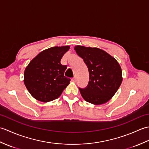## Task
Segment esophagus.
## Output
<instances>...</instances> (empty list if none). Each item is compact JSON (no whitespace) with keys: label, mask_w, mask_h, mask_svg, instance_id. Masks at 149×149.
Wrapping results in <instances>:
<instances>
[{"label":"esophagus","mask_w":149,"mask_h":149,"mask_svg":"<svg viewBox=\"0 0 149 149\" xmlns=\"http://www.w3.org/2000/svg\"><path fill=\"white\" fill-rule=\"evenodd\" d=\"M71 81H72V82H74V83H75V82H76V78L75 77H73L72 79H71Z\"/></svg>","instance_id":"34e87169"}]
</instances>
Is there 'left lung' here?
Returning a JSON list of instances; mask_svg holds the SVG:
<instances>
[{
	"label": "left lung",
	"mask_w": 149,
	"mask_h": 149,
	"mask_svg": "<svg viewBox=\"0 0 149 149\" xmlns=\"http://www.w3.org/2000/svg\"><path fill=\"white\" fill-rule=\"evenodd\" d=\"M75 50L83 59L90 74L87 86L79 88L82 97L87 102L97 105L107 102L122 83V69L118 63L100 49L77 45Z\"/></svg>",
	"instance_id": "8db88e82"
}]
</instances>
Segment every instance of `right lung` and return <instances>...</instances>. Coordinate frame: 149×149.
<instances>
[{"mask_svg":"<svg viewBox=\"0 0 149 149\" xmlns=\"http://www.w3.org/2000/svg\"><path fill=\"white\" fill-rule=\"evenodd\" d=\"M69 46L54 47L37 55L24 72V84L31 95L41 102H49L61 95L70 79L64 75L66 65L61 64Z\"/></svg>","mask_w":149,"mask_h":149,"instance_id":"obj_1","label":"right lung"}]
</instances>
